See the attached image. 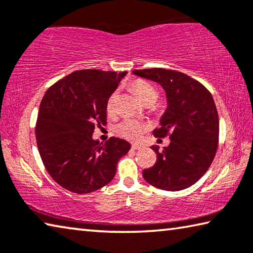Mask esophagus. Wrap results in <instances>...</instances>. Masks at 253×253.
I'll list each match as a JSON object with an SVG mask.
<instances>
[{
	"instance_id": "34e87169",
	"label": "esophagus",
	"mask_w": 253,
	"mask_h": 253,
	"mask_svg": "<svg viewBox=\"0 0 253 253\" xmlns=\"http://www.w3.org/2000/svg\"><path fill=\"white\" fill-rule=\"evenodd\" d=\"M131 148H132V149H136V151H139V149H142V148H143V146H142V145H137V144H132V146H131Z\"/></svg>"
}]
</instances>
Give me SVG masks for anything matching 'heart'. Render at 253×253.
<instances>
[{
    "label": "heart",
    "instance_id": "b5f03b06",
    "mask_svg": "<svg viewBox=\"0 0 253 253\" xmlns=\"http://www.w3.org/2000/svg\"><path fill=\"white\" fill-rule=\"evenodd\" d=\"M132 87H134V90L136 91L137 96L139 97V99L143 102L146 101L147 99H152V98H154V99L157 98L156 89L151 84H148L147 81L138 80L136 81ZM117 98V91H114L108 98V101H107V111L109 114H114L116 111ZM147 125L145 123L137 121V119L127 118L124 119L122 123H119L116 126V132L119 136H122L126 139L139 140L143 137Z\"/></svg>",
    "mask_w": 253,
    "mask_h": 253
}]
</instances>
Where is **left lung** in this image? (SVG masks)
<instances>
[{
	"instance_id": "1",
	"label": "left lung",
	"mask_w": 253,
	"mask_h": 253,
	"mask_svg": "<svg viewBox=\"0 0 253 253\" xmlns=\"http://www.w3.org/2000/svg\"><path fill=\"white\" fill-rule=\"evenodd\" d=\"M132 75L161 84L168 107L154 136H169V145L158 151L154 166L143 170L145 181L165 191H181L207 172L219 143V116L213 97L199 81L183 72L153 68Z\"/></svg>"
}]
</instances>
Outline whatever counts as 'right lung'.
<instances>
[{"label":"right lung","mask_w":253,"mask_h":253,"mask_svg":"<svg viewBox=\"0 0 253 253\" xmlns=\"http://www.w3.org/2000/svg\"><path fill=\"white\" fill-rule=\"evenodd\" d=\"M127 72L84 69L59 80L42 98L36 125L38 149L45 169L60 186L84 194L108 184L130 144L111 137L92 138L106 124L107 101Z\"/></svg>","instance_id":"obj_1"}]
</instances>
